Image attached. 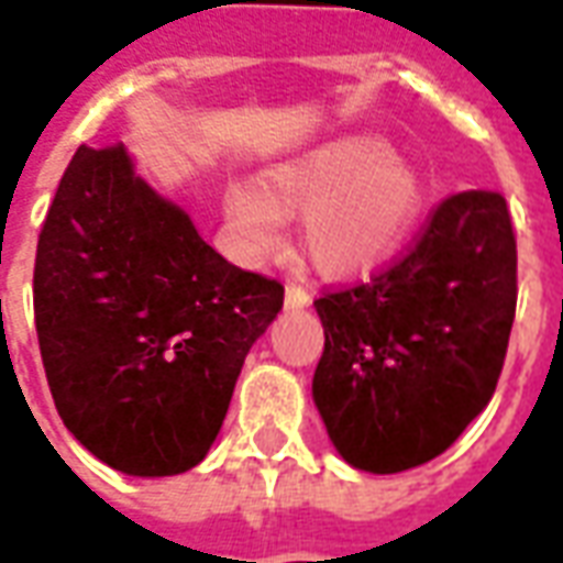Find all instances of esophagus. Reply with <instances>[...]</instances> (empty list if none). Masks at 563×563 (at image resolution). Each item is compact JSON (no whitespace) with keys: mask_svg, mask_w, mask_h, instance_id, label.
<instances>
[{"mask_svg":"<svg viewBox=\"0 0 563 563\" xmlns=\"http://www.w3.org/2000/svg\"><path fill=\"white\" fill-rule=\"evenodd\" d=\"M285 306L288 309H306V306H312V294L306 288H297V285H288V290H285Z\"/></svg>","mask_w":563,"mask_h":563,"instance_id":"34e87169","label":"esophagus"}]
</instances>
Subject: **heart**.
Here are the masks:
<instances>
[{
    "mask_svg": "<svg viewBox=\"0 0 563 563\" xmlns=\"http://www.w3.org/2000/svg\"><path fill=\"white\" fill-rule=\"evenodd\" d=\"M424 206L416 166L369 133L327 139L263 169L261 181H230L224 224L245 261L285 245V214H300L306 254L327 275H364L390 261Z\"/></svg>",
    "mask_w": 563,
    "mask_h": 563,
    "instance_id": "heart-1",
    "label": "heart"
}]
</instances>
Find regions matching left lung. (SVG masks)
Segmentation results:
<instances>
[{
    "mask_svg": "<svg viewBox=\"0 0 563 563\" xmlns=\"http://www.w3.org/2000/svg\"><path fill=\"white\" fill-rule=\"evenodd\" d=\"M516 294L506 199L464 190L402 261L314 300L312 397L342 461L385 476L445 452L497 388Z\"/></svg>",
    "mask_w": 563,
    "mask_h": 563,
    "instance_id": "8db88e82",
    "label": "left lung"
}]
</instances>
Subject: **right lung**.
<instances>
[{
    "instance_id": "add662e5",
    "label": "right lung",
    "mask_w": 563,
    "mask_h": 563,
    "mask_svg": "<svg viewBox=\"0 0 563 563\" xmlns=\"http://www.w3.org/2000/svg\"><path fill=\"white\" fill-rule=\"evenodd\" d=\"M35 330L63 424L126 476L209 454L285 288L211 249L126 147L81 145L38 236Z\"/></svg>"
}]
</instances>
